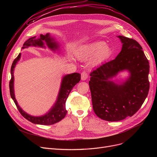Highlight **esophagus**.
I'll use <instances>...</instances> for the list:
<instances>
[{"mask_svg": "<svg viewBox=\"0 0 157 157\" xmlns=\"http://www.w3.org/2000/svg\"><path fill=\"white\" fill-rule=\"evenodd\" d=\"M88 77V73L86 72V71H83V72L81 73V80L82 81H85L86 80Z\"/></svg>", "mask_w": 157, "mask_h": 157, "instance_id": "34e87169", "label": "esophagus"}]
</instances>
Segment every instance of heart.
I'll return each instance as SVG.
<instances>
[{
    "instance_id": "heart-1",
    "label": "heart",
    "mask_w": 157,
    "mask_h": 157,
    "mask_svg": "<svg viewBox=\"0 0 157 157\" xmlns=\"http://www.w3.org/2000/svg\"><path fill=\"white\" fill-rule=\"evenodd\" d=\"M102 42H97L86 47L78 55L81 60H87L94 56V60L97 63L102 62L111 55V49L108 45H104Z\"/></svg>"
}]
</instances>
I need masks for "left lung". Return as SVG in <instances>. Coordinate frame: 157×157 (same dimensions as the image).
<instances>
[{"instance_id": "obj_1", "label": "left lung", "mask_w": 157, "mask_h": 157, "mask_svg": "<svg viewBox=\"0 0 157 157\" xmlns=\"http://www.w3.org/2000/svg\"><path fill=\"white\" fill-rule=\"evenodd\" d=\"M118 37L123 44L116 59L90 74L94 111L98 117L108 121L133 116L144 103L150 89V64L142 47L133 39ZM125 70L130 73L125 82L117 84L110 80Z\"/></svg>"}]
</instances>
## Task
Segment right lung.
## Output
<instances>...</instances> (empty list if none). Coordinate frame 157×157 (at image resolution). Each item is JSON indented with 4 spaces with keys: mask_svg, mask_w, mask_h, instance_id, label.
<instances>
[{
    "mask_svg": "<svg viewBox=\"0 0 157 157\" xmlns=\"http://www.w3.org/2000/svg\"><path fill=\"white\" fill-rule=\"evenodd\" d=\"M44 42L46 43L48 47L55 51L59 48V44L55 41V39L51 37L49 34H46V35L40 34L39 37L37 38L36 36L29 38L25 43L23 44L22 49L27 48L29 46H38L41 48H45ZM21 53L14 60L11 68V79L10 82V95L12 99L14 101L16 107L21 113L22 116L26 118L27 120L30 122L35 123V124L39 125H53L55 123L62 120L67 114V110L65 109V102L67 99L69 93L71 92L72 88L78 83L81 79V74L77 72H74L72 74H67L63 77L60 88L59 90V95H58L57 99L52 108L46 114L43 116L40 117H34L27 114L18 105L17 101H16L14 97V69L15 66L20 59Z\"/></svg>",
    "mask_w": 157,
    "mask_h": 157,
    "instance_id": "obj_1",
    "label": "right lung"
}]
</instances>
